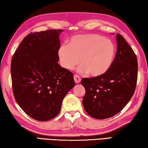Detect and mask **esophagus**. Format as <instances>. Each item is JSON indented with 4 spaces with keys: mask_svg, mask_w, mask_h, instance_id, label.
<instances>
[{
    "mask_svg": "<svg viewBox=\"0 0 148 148\" xmlns=\"http://www.w3.org/2000/svg\"><path fill=\"white\" fill-rule=\"evenodd\" d=\"M74 81L76 82V84H79L80 82H81V77H80L78 75L75 74L74 76Z\"/></svg>",
    "mask_w": 148,
    "mask_h": 148,
    "instance_id": "34e87169",
    "label": "esophagus"
}]
</instances>
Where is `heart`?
Listing matches in <instances>:
<instances>
[{
	"mask_svg": "<svg viewBox=\"0 0 148 148\" xmlns=\"http://www.w3.org/2000/svg\"><path fill=\"white\" fill-rule=\"evenodd\" d=\"M115 46L110 40L101 35L89 34L72 37L68 46L62 45L58 51L61 65L72 70L81 59L79 72H87L92 76L104 74L111 67L115 56Z\"/></svg>",
	"mask_w": 148,
	"mask_h": 148,
	"instance_id": "obj_1",
	"label": "heart"
}]
</instances>
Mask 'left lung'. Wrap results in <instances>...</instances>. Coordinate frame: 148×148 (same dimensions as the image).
I'll return each instance as SVG.
<instances>
[{
    "mask_svg": "<svg viewBox=\"0 0 148 148\" xmlns=\"http://www.w3.org/2000/svg\"><path fill=\"white\" fill-rule=\"evenodd\" d=\"M117 51L106 73L84 77L81 84L86 89L83 105L86 112L95 119L115 116L133 96L138 77V61L133 49L120 34H116Z\"/></svg>",
    "mask_w": 148,
    "mask_h": 148,
    "instance_id": "obj_1",
    "label": "left lung"
}]
</instances>
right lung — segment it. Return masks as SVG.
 <instances>
[{"instance_id":"right-lung-1","label":"right lung","mask_w":148,"mask_h":148,"mask_svg":"<svg viewBox=\"0 0 148 148\" xmlns=\"http://www.w3.org/2000/svg\"><path fill=\"white\" fill-rule=\"evenodd\" d=\"M62 29L29 34L11 62L12 90L17 104L32 118L46 121L61 110L62 100L75 86L74 74L58 64Z\"/></svg>"}]
</instances>
